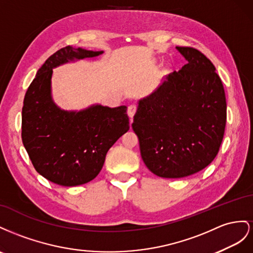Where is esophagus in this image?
<instances>
[{"label": "esophagus", "instance_id": "1", "mask_svg": "<svg viewBox=\"0 0 253 253\" xmlns=\"http://www.w3.org/2000/svg\"><path fill=\"white\" fill-rule=\"evenodd\" d=\"M136 110H138V106L134 105V104H132V105H129V106H128V110H127V112H128V117L130 118V119H131V118H133V115L135 114Z\"/></svg>", "mask_w": 253, "mask_h": 253}]
</instances>
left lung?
Masks as SVG:
<instances>
[{
    "instance_id": "left-lung-1",
    "label": "left lung",
    "mask_w": 253,
    "mask_h": 253,
    "mask_svg": "<svg viewBox=\"0 0 253 253\" xmlns=\"http://www.w3.org/2000/svg\"><path fill=\"white\" fill-rule=\"evenodd\" d=\"M177 49L187 63L140 100L132 123L144 163L163 178L207 168L218 154L227 121L225 89L213 63L194 47Z\"/></svg>"
}]
</instances>
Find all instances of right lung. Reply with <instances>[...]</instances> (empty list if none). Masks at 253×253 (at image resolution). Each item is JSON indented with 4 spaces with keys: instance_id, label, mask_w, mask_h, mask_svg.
Listing matches in <instances>:
<instances>
[{
    "instance_id": "add662e5",
    "label": "right lung",
    "mask_w": 253,
    "mask_h": 253,
    "mask_svg": "<svg viewBox=\"0 0 253 253\" xmlns=\"http://www.w3.org/2000/svg\"><path fill=\"white\" fill-rule=\"evenodd\" d=\"M102 53L60 48L43 63L25 93L22 142L35 169L50 182L75 186L91 181L102 169L107 151L129 130L126 106L67 112L50 97L53 68Z\"/></svg>"
}]
</instances>
